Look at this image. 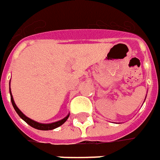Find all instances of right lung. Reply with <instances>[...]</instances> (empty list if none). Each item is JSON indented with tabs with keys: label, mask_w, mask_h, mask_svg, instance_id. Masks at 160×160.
<instances>
[{
	"label": "right lung",
	"mask_w": 160,
	"mask_h": 160,
	"mask_svg": "<svg viewBox=\"0 0 160 160\" xmlns=\"http://www.w3.org/2000/svg\"><path fill=\"white\" fill-rule=\"evenodd\" d=\"M9 86H10V82H9ZM9 93H10V97H11V102H12V104H13V107L15 110L16 113L19 115V117L22 118V120H24L28 124H29L30 126H32L33 128L37 129V130H42V131H48V130H53V129H56L59 126H61L62 124H64L65 121L68 119V118L69 117V113L68 115L66 116L64 118L62 119L59 120V121H57V122H54V123H50V124H42V123H38L36 122L35 120L31 119L29 118H28L27 116H25L23 114L22 112H21L19 110V108L16 106L15 104V101H14V98H13V96H12V93H11L10 91V87H9Z\"/></svg>",
	"instance_id": "right-lung-1"
}]
</instances>
